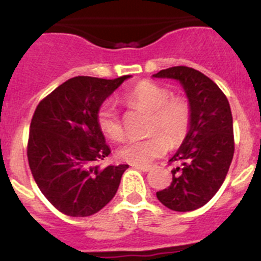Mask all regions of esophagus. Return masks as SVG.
I'll return each mask as SVG.
<instances>
[{
    "instance_id": "esophagus-1",
    "label": "esophagus",
    "mask_w": 261,
    "mask_h": 261,
    "mask_svg": "<svg viewBox=\"0 0 261 261\" xmlns=\"http://www.w3.org/2000/svg\"><path fill=\"white\" fill-rule=\"evenodd\" d=\"M133 168H136V169L141 170V172H150L151 170V166H147V165H133Z\"/></svg>"
}]
</instances>
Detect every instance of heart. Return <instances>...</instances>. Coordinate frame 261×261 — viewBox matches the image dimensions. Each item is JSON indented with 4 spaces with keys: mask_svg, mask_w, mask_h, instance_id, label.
I'll list each match as a JSON object with an SVG mask.
<instances>
[{
    "mask_svg": "<svg viewBox=\"0 0 261 261\" xmlns=\"http://www.w3.org/2000/svg\"><path fill=\"white\" fill-rule=\"evenodd\" d=\"M123 101L132 108L150 113L148 132L145 138L129 140L118 150V158L133 165H145L160 158L169 143L177 146L188 135L192 121V108L185 96H172L170 89L153 82L143 81L129 88ZM97 125L103 136L113 141L124 137V128L115 103L105 101L97 110ZM170 142L168 143L167 141Z\"/></svg>",
    "mask_w": 261,
    "mask_h": 261,
    "instance_id": "b5f03b06",
    "label": "heart"
}]
</instances>
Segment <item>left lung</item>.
<instances>
[{"label":"left lung","mask_w":261,"mask_h":261,"mask_svg":"<svg viewBox=\"0 0 261 261\" xmlns=\"http://www.w3.org/2000/svg\"><path fill=\"white\" fill-rule=\"evenodd\" d=\"M152 76L179 81L192 108L188 135L169 160L177 164L172 183L156 196L170 210L192 212L214 197L232 163L234 137L229 102L222 89L196 69L173 66Z\"/></svg>","instance_id":"obj_1"}]
</instances>
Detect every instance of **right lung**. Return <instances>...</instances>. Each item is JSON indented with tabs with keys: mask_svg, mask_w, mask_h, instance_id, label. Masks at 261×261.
Segmentation results:
<instances>
[{
	"mask_svg": "<svg viewBox=\"0 0 261 261\" xmlns=\"http://www.w3.org/2000/svg\"><path fill=\"white\" fill-rule=\"evenodd\" d=\"M128 78L74 76L34 111L27 150L29 168L44 197L63 214H96L118 191L128 165H98L111 151L96 116L101 103Z\"/></svg>",
	"mask_w": 261,
	"mask_h": 261,
	"instance_id": "add662e5",
	"label": "right lung"
}]
</instances>
